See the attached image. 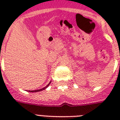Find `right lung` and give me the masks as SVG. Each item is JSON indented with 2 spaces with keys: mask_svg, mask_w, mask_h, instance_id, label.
Segmentation results:
<instances>
[{
  "mask_svg": "<svg viewBox=\"0 0 120 120\" xmlns=\"http://www.w3.org/2000/svg\"><path fill=\"white\" fill-rule=\"evenodd\" d=\"M50 83H51V81L49 83V84L47 85L46 86H45V87H44V88H43L40 89V90H34V91H29V92H32V93H35V92H39V91H43V90H45V89L47 88L49 86V85L50 84Z\"/></svg>",
  "mask_w": 120,
  "mask_h": 120,
  "instance_id": "obj_1",
  "label": "right lung"
}]
</instances>
